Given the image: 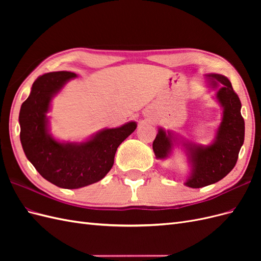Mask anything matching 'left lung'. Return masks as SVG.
<instances>
[{
  "label": "left lung",
  "mask_w": 261,
  "mask_h": 261,
  "mask_svg": "<svg viewBox=\"0 0 261 261\" xmlns=\"http://www.w3.org/2000/svg\"><path fill=\"white\" fill-rule=\"evenodd\" d=\"M207 82L211 88H218L216 98L223 108L222 120L218 127L216 137L207 146L184 141L192 171L185 185L200 188L215 184L222 179L235 167L240 150L244 144L245 122L241 114V100L233 90L231 82L223 75L208 74ZM176 138L173 133L159 128L153 140L152 148L155 158L163 160L169 158Z\"/></svg>",
  "instance_id": "8db88e82"
}]
</instances>
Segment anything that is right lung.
Returning a JSON list of instances; mask_svg holds the SVG:
<instances>
[{"label": "right lung", "instance_id": "obj_1", "mask_svg": "<svg viewBox=\"0 0 261 261\" xmlns=\"http://www.w3.org/2000/svg\"><path fill=\"white\" fill-rule=\"evenodd\" d=\"M76 74L53 72L39 76L19 112L20 143L27 159L40 175L62 188L76 189L97 183L114 163L123 141L136 129V122L102 129L82 143H61L49 133L51 101Z\"/></svg>", "mask_w": 261, "mask_h": 261}]
</instances>
